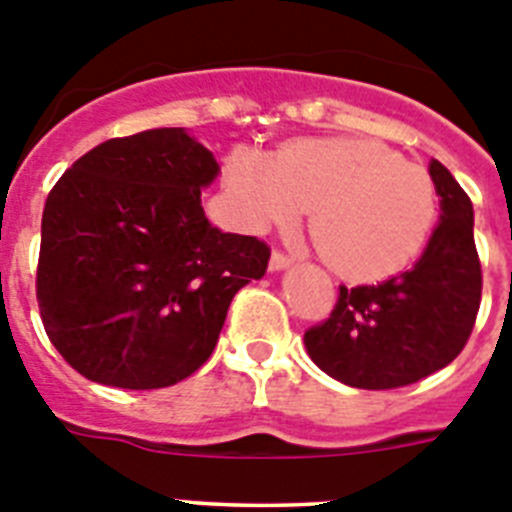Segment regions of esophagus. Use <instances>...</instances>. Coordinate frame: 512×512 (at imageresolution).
I'll use <instances>...</instances> for the list:
<instances>
[{
    "instance_id": "esophagus-1",
    "label": "esophagus",
    "mask_w": 512,
    "mask_h": 512,
    "mask_svg": "<svg viewBox=\"0 0 512 512\" xmlns=\"http://www.w3.org/2000/svg\"><path fill=\"white\" fill-rule=\"evenodd\" d=\"M289 264H292V259H289V256L284 251H274V253H271V259H269V269L271 271L287 269Z\"/></svg>"
}]
</instances>
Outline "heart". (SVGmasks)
I'll use <instances>...</instances> for the list:
<instances>
[{
    "instance_id": "b5f03b06",
    "label": "heart",
    "mask_w": 512,
    "mask_h": 512,
    "mask_svg": "<svg viewBox=\"0 0 512 512\" xmlns=\"http://www.w3.org/2000/svg\"><path fill=\"white\" fill-rule=\"evenodd\" d=\"M230 192L253 225L310 215L312 241L348 279H384L425 248L438 217L428 171L374 140H300L271 161L241 153L230 161Z\"/></svg>"
}]
</instances>
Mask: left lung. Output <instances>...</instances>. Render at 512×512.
I'll use <instances>...</instances> for the list:
<instances>
[{
	"instance_id": "obj_1",
	"label": "left lung",
	"mask_w": 512,
	"mask_h": 512,
	"mask_svg": "<svg viewBox=\"0 0 512 512\" xmlns=\"http://www.w3.org/2000/svg\"><path fill=\"white\" fill-rule=\"evenodd\" d=\"M441 223L413 269L379 284L338 287L330 318L305 330L307 354L328 377L359 390H397L461 354L482 300L472 200L451 171L428 166Z\"/></svg>"
}]
</instances>
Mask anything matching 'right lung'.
<instances>
[{
    "label": "right lung",
    "mask_w": 512,
    "mask_h": 512,
    "mask_svg": "<svg viewBox=\"0 0 512 512\" xmlns=\"http://www.w3.org/2000/svg\"><path fill=\"white\" fill-rule=\"evenodd\" d=\"M217 161L184 128L99 143L51 189L35 295L58 354L122 390L182 382L210 359L235 292L271 248L207 223Z\"/></svg>",
    "instance_id": "add662e5"
}]
</instances>
